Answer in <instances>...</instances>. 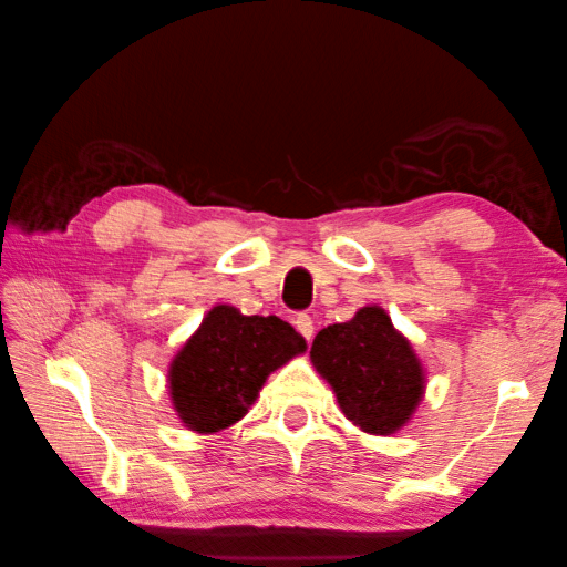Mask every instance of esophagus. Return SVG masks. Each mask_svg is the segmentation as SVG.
I'll list each match as a JSON object with an SVG mask.
<instances>
[{
  "mask_svg": "<svg viewBox=\"0 0 567 567\" xmlns=\"http://www.w3.org/2000/svg\"><path fill=\"white\" fill-rule=\"evenodd\" d=\"M295 327H297V332H300L307 342H312V337H315V322H312V317L307 315V312H302V315H297L295 317Z\"/></svg>",
  "mask_w": 567,
  "mask_h": 567,
  "instance_id": "34e87169",
  "label": "esophagus"
}]
</instances>
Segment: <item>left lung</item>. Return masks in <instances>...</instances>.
I'll return each instance as SVG.
<instances>
[{
  "label": "left lung",
  "mask_w": 567,
  "mask_h": 567,
  "mask_svg": "<svg viewBox=\"0 0 567 567\" xmlns=\"http://www.w3.org/2000/svg\"><path fill=\"white\" fill-rule=\"evenodd\" d=\"M310 357L334 389L344 416L367 434H394L424 396L419 357L377 305L322 329Z\"/></svg>",
  "instance_id": "obj_1"
}]
</instances>
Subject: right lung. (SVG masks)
<instances>
[{"label":"right lung","instance_id":"obj_1","mask_svg":"<svg viewBox=\"0 0 567 567\" xmlns=\"http://www.w3.org/2000/svg\"><path fill=\"white\" fill-rule=\"evenodd\" d=\"M305 349V339L280 317L213 307L171 362L173 406L198 434L228 429L248 414L265 379Z\"/></svg>","mask_w":567,"mask_h":567}]
</instances>
